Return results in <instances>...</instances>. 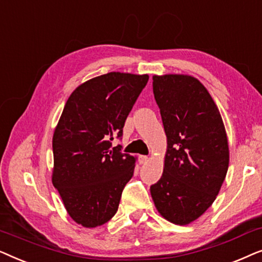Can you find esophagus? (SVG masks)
I'll list each match as a JSON object with an SVG mask.
<instances>
[{
    "instance_id": "esophagus-1",
    "label": "esophagus",
    "mask_w": 262,
    "mask_h": 262,
    "mask_svg": "<svg viewBox=\"0 0 262 262\" xmlns=\"http://www.w3.org/2000/svg\"><path fill=\"white\" fill-rule=\"evenodd\" d=\"M138 160H139V163H141V164H143V163L148 162L149 157H148V156H145V155H141V156H139V157H138Z\"/></svg>"
}]
</instances>
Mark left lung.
<instances>
[{
	"instance_id": "8db88e82",
	"label": "left lung",
	"mask_w": 262,
	"mask_h": 262,
	"mask_svg": "<svg viewBox=\"0 0 262 262\" xmlns=\"http://www.w3.org/2000/svg\"><path fill=\"white\" fill-rule=\"evenodd\" d=\"M167 136L162 177L150 186L161 216L186 225L216 199L229 167L223 120L207 89L188 75L152 77Z\"/></svg>"
}]
</instances>
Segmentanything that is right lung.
<instances>
[{
  "instance_id": "1",
  "label": "right lung",
  "mask_w": 262,
  "mask_h": 262,
  "mask_svg": "<svg viewBox=\"0 0 262 262\" xmlns=\"http://www.w3.org/2000/svg\"><path fill=\"white\" fill-rule=\"evenodd\" d=\"M148 75L108 73L75 89L52 138V184L69 216L85 228L116 214L136 159L112 148L125 120L148 83Z\"/></svg>"
}]
</instances>
